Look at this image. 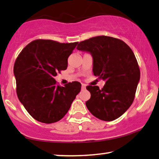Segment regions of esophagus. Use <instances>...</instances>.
Listing matches in <instances>:
<instances>
[{
    "label": "esophagus",
    "instance_id": "1",
    "mask_svg": "<svg viewBox=\"0 0 159 159\" xmlns=\"http://www.w3.org/2000/svg\"><path fill=\"white\" fill-rule=\"evenodd\" d=\"M81 89H82V90H85V89H86V85H85V84H82Z\"/></svg>",
    "mask_w": 159,
    "mask_h": 159
}]
</instances>
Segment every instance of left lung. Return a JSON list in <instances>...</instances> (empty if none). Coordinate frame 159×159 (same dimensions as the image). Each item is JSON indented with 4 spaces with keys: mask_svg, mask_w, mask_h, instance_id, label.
<instances>
[{
    "mask_svg": "<svg viewBox=\"0 0 159 159\" xmlns=\"http://www.w3.org/2000/svg\"><path fill=\"white\" fill-rule=\"evenodd\" d=\"M76 48L91 54L93 75L106 81L102 89L97 86L86 87L91 93L86 102L87 108L105 121L119 118L132 104L140 80L134 52L121 40L105 35L80 42Z\"/></svg>",
    "mask_w": 159,
    "mask_h": 159,
    "instance_id": "1",
    "label": "left lung"
}]
</instances>
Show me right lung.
<instances>
[{
  "label": "right lung",
  "mask_w": 159,
  "mask_h": 159,
  "mask_svg": "<svg viewBox=\"0 0 159 159\" xmlns=\"http://www.w3.org/2000/svg\"><path fill=\"white\" fill-rule=\"evenodd\" d=\"M77 44L35 40L16 59L13 73L18 99L38 121L52 124L60 120L80 92L79 82L60 86L54 79L57 73L67 68L68 58Z\"/></svg>",
  "instance_id": "add662e5"
}]
</instances>
